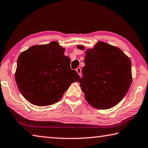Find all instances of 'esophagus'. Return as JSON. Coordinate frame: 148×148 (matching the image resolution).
<instances>
[{"label": "esophagus", "mask_w": 148, "mask_h": 148, "mask_svg": "<svg viewBox=\"0 0 148 148\" xmlns=\"http://www.w3.org/2000/svg\"><path fill=\"white\" fill-rule=\"evenodd\" d=\"M76 72H77V74H78L80 76H81L82 75V69L79 68V67H78V68L76 69Z\"/></svg>", "instance_id": "1"}]
</instances>
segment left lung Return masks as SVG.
I'll list each match as a JSON object with an SVG mask.
<instances>
[{"label":"left lung","instance_id":"1","mask_svg":"<svg viewBox=\"0 0 148 148\" xmlns=\"http://www.w3.org/2000/svg\"><path fill=\"white\" fill-rule=\"evenodd\" d=\"M77 48L85 49L81 45ZM84 63L79 82L85 100L99 109L116 106L132 82L130 58L117 47L99 41L86 50Z\"/></svg>","mask_w":148,"mask_h":148}]
</instances>
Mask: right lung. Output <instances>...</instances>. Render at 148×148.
<instances>
[{
  "mask_svg": "<svg viewBox=\"0 0 148 148\" xmlns=\"http://www.w3.org/2000/svg\"><path fill=\"white\" fill-rule=\"evenodd\" d=\"M65 48L57 41L34 45L18 56L15 79L18 90L29 103L47 106L60 100L72 83L78 82L71 69Z\"/></svg>",
  "mask_w": 148,
  "mask_h": 148,
  "instance_id": "1",
  "label": "right lung"
}]
</instances>
